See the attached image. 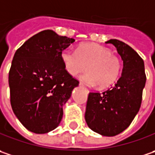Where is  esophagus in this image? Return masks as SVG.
I'll list each match as a JSON object with an SVG mask.
<instances>
[{"instance_id": "obj_1", "label": "esophagus", "mask_w": 155, "mask_h": 155, "mask_svg": "<svg viewBox=\"0 0 155 155\" xmlns=\"http://www.w3.org/2000/svg\"><path fill=\"white\" fill-rule=\"evenodd\" d=\"M79 86H80V87H84V88H86V87H84V85H83V83H81V82H80V83H79ZM86 90H87V92L88 93V90H87V88H86Z\"/></svg>"}]
</instances>
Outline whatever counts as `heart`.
Returning a JSON list of instances; mask_svg holds the SVG:
<instances>
[{"label":"heart","instance_id":"b5f03b06","mask_svg":"<svg viewBox=\"0 0 155 155\" xmlns=\"http://www.w3.org/2000/svg\"><path fill=\"white\" fill-rule=\"evenodd\" d=\"M65 70L72 76H77L86 68L87 73L81 80L89 86L105 88L117 81L122 71L120 58L112 54L110 49L95 43H84L77 50L66 48L61 53Z\"/></svg>","mask_w":155,"mask_h":155}]
</instances>
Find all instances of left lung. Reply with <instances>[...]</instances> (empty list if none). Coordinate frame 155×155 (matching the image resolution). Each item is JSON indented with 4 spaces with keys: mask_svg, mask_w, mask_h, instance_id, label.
Returning <instances> with one entry per match:
<instances>
[{
    "mask_svg": "<svg viewBox=\"0 0 155 155\" xmlns=\"http://www.w3.org/2000/svg\"><path fill=\"white\" fill-rule=\"evenodd\" d=\"M113 44L123 61L121 76L109 89L89 93L85 120L91 130L114 136L127 129L138 114L146 84L144 61L130 46L116 39Z\"/></svg>",
    "mask_w": 155,
    "mask_h": 155,
    "instance_id": "obj_1",
    "label": "left lung"
}]
</instances>
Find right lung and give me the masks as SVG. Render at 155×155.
Listing matches in <instances>:
<instances>
[{"instance_id": "obj_1", "label": "right lung", "mask_w": 155, "mask_h": 155, "mask_svg": "<svg viewBox=\"0 0 155 155\" xmlns=\"http://www.w3.org/2000/svg\"><path fill=\"white\" fill-rule=\"evenodd\" d=\"M74 39L43 30L29 38L14 55L8 74L12 109L24 127L35 134L57 127L63 105L79 81L65 70L61 53Z\"/></svg>"}]
</instances>
